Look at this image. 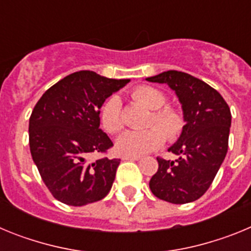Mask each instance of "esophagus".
Segmentation results:
<instances>
[{
  "label": "esophagus",
  "instance_id": "34e87169",
  "mask_svg": "<svg viewBox=\"0 0 251 251\" xmlns=\"http://www.w3.org/2000/svg\"><path fill=\"white\" fill-rule=\"evenodd\" d=\"M123 159L126 161H139L142 159L141 156H123Z\"/></svg>",
  "mask_w": 251,
  "mask_h": 251
}]
</instances>
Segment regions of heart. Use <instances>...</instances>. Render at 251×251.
Segmentation results:
<instances>
[{
  "instance_id": "b5f03b06",
  "label": "heart",
  "mask_w": 251,
  "mask_h": 251,
  "mask_svg": "<svg viewBox=\"0 0 251 251\" xmlns=\"http://www.w3.org/2000/svg\"><path fill=\"white\" fill-rule=\"evenodd\" d=\"M132 99L151 109L148 126L143 130H128L118 139L117 148L124 156H143L161 147L165 142L175 141L182 133L185 119L178 109L166 105L167 98L161 90L152 86H138L132 92ZM100 124L109 134L123 129L121 101L117 97L106 99L100 109Z\"/></svg>"
}]
</instances>
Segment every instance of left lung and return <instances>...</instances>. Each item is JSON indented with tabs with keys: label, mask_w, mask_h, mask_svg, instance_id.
I'll list each match as a JSON object with an SVG mask.
<instances>
[{
	"label": "left lung",
	"mask_w": 251,
	"mask_h": 251,
	"mask_svg": "<svg viewBox=\"0 0 251 251\" xmlns=\"http://www.w3.org/2000/svg\"><path fill=\"white\" fill-rule=\"evenodd\" d=\"M167 84L182 104L186 124L168 152L175 161L157 157L158 171L150 181L152 194L171 203H188L208 190L229 147L231 112L217 90L187 73L168 70L147 77Z\"/></svg>",
	"instance_id": "left-lung-1"
}]
</instances>
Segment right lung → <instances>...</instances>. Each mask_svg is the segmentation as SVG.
Here are the masks:
<instances>
[{
    "label": "right lung",
    "instance_id": "right-lung-1",
    "mask_svg": "<svg viewBox=\"0 0 251 251\" xmlns=\"http://www.w3.org/2000/svg\"><path fill=\"white\" fill-rule=\"evenodd\" d=\"M129 81L89 70L73 73L49 88L28 122L31 156L44 183L60 202L84 206L108 195L121 159L101 157L113 142L99 128L105 99Z\"/></svg>",
    "mask_w": 251,
    "mask_h": 251
}]
</instances>
